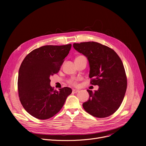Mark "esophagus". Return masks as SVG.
I'll use <instances>...</instances> for the list:
<instances>
[{
    "mask_svg": "<svg viewBox=\"0 0 146 146\" xmlns=\"http://www.w3.org/2000/svg\"><path fill=\"white\" fill-rule=\"evenodd\" d=\"M79 90L78 89H73V93H78Z\"/></svg>",
    "mask_w": 146,
    "mask_h": 146,
    "instance_id": "34e87169",
    "label": "esophagus"
}]
</instances>
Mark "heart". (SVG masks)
I'll use <instances>...</instances> for the list:
<instances>
[{
	"label": "heart",
	"mask_w": 146,
	"mask_h": 146,
	"mask_svg": "<svg viewBox=\"0 0 146 146\" xmlns=\"http://www.w3.org/2000/svg\"><path fill=\"white\" fill-rule=\"evenodd\" d=\"M84 57V56H79L78 57ZM77 57V58H78ZM68 83L70 84V85H73V86H77L78 85V80H70L68 81Z\"/></svg>",
	"instance_id": "heart-1"
}]
</instances>
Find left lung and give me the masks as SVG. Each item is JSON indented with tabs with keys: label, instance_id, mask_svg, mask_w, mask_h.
<instances>
[{
	"label": "left lung",
	"instance_id": "obj_1",
	"mask_svg": "<svg viewBox=\"0 0 146 146\" xmlns=\"http://www.w3.org/2000/svg\"><path fill=\"white\" fill-rule=\"evenodd\" d=\"M73 47L88 58L90 83L99 86L94 92L87 90L89 99L83 104L84 110L98 118L111 115L119 108L127 87L121 58L114 50L96 42L74 43Z\"/></svg>",
	"mask_w": 146,
	"mask_h": 146
}]
</instances>
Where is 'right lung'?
Masks as SVG:
<instances>
[{
	"label": "right lung",
	"mask_w": 146,
	"mask_h": 146,
	"mask_svg": "<svg viewBox=\"0 0 146 146\" xmlns=\"http://www.w3.org/2000/svg\"><path fill=\"white\" fill-rule=\"evenodd\" d=\"M71 47L70 44L42 46L29 52L22 62L18 79L19 97L24 109L34 117H52L72 94V89L68 87L54 90L50 79L59 72Z\"/></svg>",
	"instance_id": "1"
}]
</instances>
